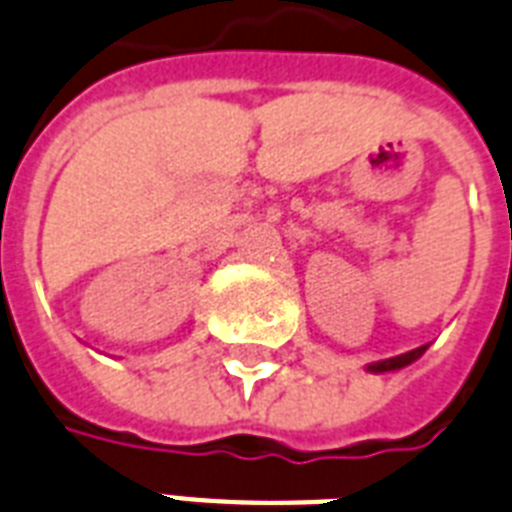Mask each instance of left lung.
I'll return each mask as SVG.
<instances>
[{
	"instance_id": "obj_1",
	"label": "left lung",
	"mask_w": 512,
	"mask_h": 512,
	"mask_svg": "<svg viewBox=\"0 0 512 512\" xmlns=\"http://www.w3.org/2000/svg\"><path fill=\"white\" fill-rule=\"evenodd\" d=\"M427 350V344L425 347H417V350H411V352H403V355H398V358H387V360H379V363H368L366 371H371V374H384V371H400V368H406L411 366L414 360L422 358Z\"/></svg>"
}]
</instances>
